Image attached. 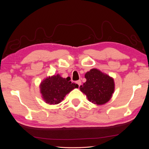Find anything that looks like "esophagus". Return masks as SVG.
Returning a JSON list of instances; mask_svg holds the SVG:
<instances>
[{
  "mask_svg": "<svg viewBox=\"0 0 149 149\" xmlns=\"http://www.w3.org/2000/svg\"><path fill=\"white\" fill-rule=\"evenodd\" d=\"M76 83L79 86H80L81 84V81L80 80H78V81H77L76 82Z\"/></svg>",
  "mask_w": 149,
  "mask_h": 149,
  "instance_id": "obj_1",
  "label": "esophagus"
}]
</instances>
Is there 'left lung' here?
<instances>
[{"label": "left lung", "instance_id": "1", "mask_svg": "<svg viewBox=\"0 0 149 149\" xmlns=\"http://www.w3.org/2000/svg\"><path fill=\"white\" fill-rule=\"evenodd\" d=\"M84 76L86 81L79 88L90 102L102 105L110 100L114 91L113 78L96 68L88 71Z\"/></svg>", "mask_w": 149, "mask_h": 149}]
</instances>
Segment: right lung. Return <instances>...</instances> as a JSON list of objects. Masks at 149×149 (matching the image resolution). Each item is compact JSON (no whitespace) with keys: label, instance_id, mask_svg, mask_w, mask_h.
I'll list each match as a JSON object with an SVG mask.
<instances>
[{"label":"right lung","instance_id":"add662e5","mask_svg":"<svg viewBox=\"0 0 149 149\" xmlns=\"http://www.w3.org/2000/svg\"><path fill=\"white\" fill-rule=\"evenodd\" d=\"M71 78H62L60 74L49 76L40 84V93L46 103L49 104H57L60 103L67 94L74 88H78V85L72 83Z\"/></svg>","mask_w":149,"mask_h":149}]
</instances>
